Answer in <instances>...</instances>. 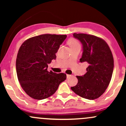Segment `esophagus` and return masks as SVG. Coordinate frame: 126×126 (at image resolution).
Listing matches in <instances>:
<instances>
[{
  "instance_id": "obj_1",
  "label": "esophagus",
  "mask_w": 126,
  "mask_h": 126,
  "mask_svg": "<svg viewBox=\"0 0 126 126\" xmlns=\"http://www.w3.org/2000/svg\"><path fill=\"white\" fill-rule=\"evenodd\" d=\"M72 76L71 75H67V78H70Z\"/></svg>"
}]
</instances>
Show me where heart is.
I'll list each match as a JSON object with an SVG mask.
<instances>
[{"label":"heart","instance_id":"heart-1","mask_svg":"<svg viewBox=\"0 0 126 126\" xmlns=\"http://www.w3.org/2000/svg\"><path fill=\"white\" fill-rule=\"evenodd\" d=\"M68 44H69V46H70V48L76 47V46H80V44H79V43L78 42V40H76V39H74V38L70 39V40L68 41Z\"/></svg>","mask_w":126,"mask_h":126}]
</instances>
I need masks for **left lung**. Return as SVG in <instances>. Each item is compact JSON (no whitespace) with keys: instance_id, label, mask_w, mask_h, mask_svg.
Listing matches in <instances>:
<instances>
[{"instance_id":"8db88e82","label":"left lung","mask_w":126,"mask_h":126,"mask_svg":"<svg viewBox=\"0 0 126 126\" xmlns=\"http://www.w3.org/2000/svg\"><path fill=\"white\" fill-rule=\"evenodd\" d=\"M81 42L83 53L80 62L89 66L83 76H77L78 82L71 87L75 94L82 98L93 100L99 98L107 88L114 69V59L107 43L103 39L86 34H73Z\"/></svg>"}]
</instances>
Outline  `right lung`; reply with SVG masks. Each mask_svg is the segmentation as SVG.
Here are the masks:
<instances>
[{
  "instance_id": "right-lung-1",
  "label": "right lung",
  "mask_w": 126,
  "mask_h": 126,
  "mask_svg": "<svg viewBox=\"0 0 126 126\" xmlns=\"http://www.w3.org/2000/svg\"><path fill=\"white\" fill-rule=\"evenodd\" d=\"M66 35L43 34L31 37L20 47L16 61L17 76L21 87L30 97L46 99L56 92L66 79L65 73L47 70L48 64L56 59Z\"/></svg>"
}]
</instances>
